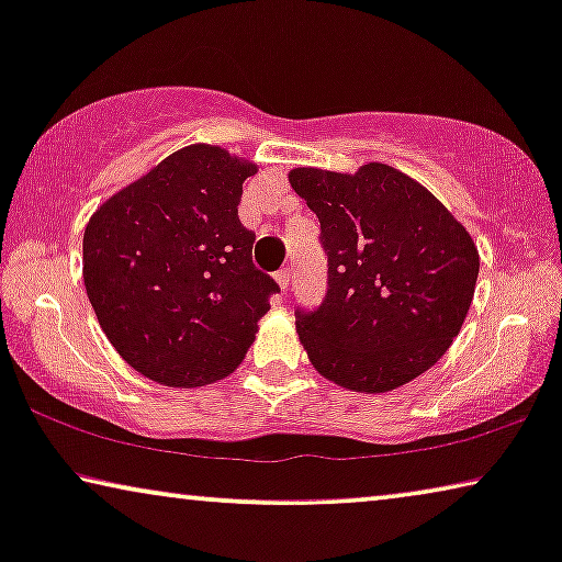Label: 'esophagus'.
Segmentation results:
<instances>
[{"label":"esophagus","mask_w":562,"mask_h":562,"mask_svg":"<svg viewBox=\"0 0 562 562\" xmlns=\"http://www.w3.org/2000/svg\"><path fill=\"white\" fill-rule=\"evenodd\" d=\"M276 281H279V286H281L283 291H286L289 283H291V271H289V268H283V271L276 273Z\"/></svg>","instance_id":"obj_1"}]
</instances>
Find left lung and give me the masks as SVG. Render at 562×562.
Segmentation results:
<instances>
[{"label":"left lung","instance_id":"8db88e82","mask_svg":"<svg viewBox=\"0 0 562 562\" xmlns=\"http://www.w3.org/2000/svg\"><path fill=\"white\" fill-rule=\"evenodd\" d=\"M289 183L319 217L327 296L296 322L314 371L360 394L417 379L456 340L479 279L473 237L432 191L394 166H299Z\"/></svg>","mask_w":562,"mask_h":562}]
</instances>
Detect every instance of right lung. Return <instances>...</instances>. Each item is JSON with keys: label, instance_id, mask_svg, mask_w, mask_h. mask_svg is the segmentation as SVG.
<instances>
[{"label": "right lung", "instance_id": "obj_1", "mask_svg": "<svg viewBox=\"0 0 562 562\" xmlns=\"http://www.w3.org/2000/svg\"><path fill=\"white\" fill-rule=\"evenodd\" d=\"M258 164L214 143L173 150L97 206L83 229V286L130 368L171 389L243 363L276 283L252 266L237 220Z\"/></svg>", "mask_w": 562, "mask_h": 562}]
</instances>
